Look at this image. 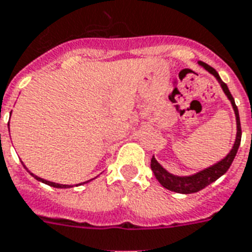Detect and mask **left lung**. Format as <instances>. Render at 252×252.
<instances>
[{
    "label": "left lung",
    "instance_id": "8db88e82",
    "mask_svg": "<svg viewBox=\"0 0 252 252\" xmlns=\"http://www.w3.org/2000/svg\"><path fill=\"white\" fill-rule=\"evenodd\" d=\"M198 64L203 67L205 70L211 74L220 84V87L223 90L224 95L227 96V99L231 103V107L235 113V120H237V134H235V141L233 144L231 151L228 152L227 155L222 158V160L217 161L216 164L210 165L207 168L199 170V172L190 174V176H177L173 173L168 172L158 161L155 158V156L152 157L151 160V169L152 172L155 173V177L157 178V181L160 182L161 185L164 186L165 189L170 190V191H176V193H181V194H191V193H197L199 190L205 189L207 185H210L211 182L217 181L218 178L222 177L224 173L227 172L228 168L233 164L235 155H237L238 148L241 144L242 130H241V120H239V112H238L237 105H235V100H234L233 95L228 91L227 84L224 83L223 80L220 79V74L217 72L213 67H210L206 63H203L199 61Z\"/></svg>",
    "mask_w": 252,
    "mask_h": 252
}]
</instances>
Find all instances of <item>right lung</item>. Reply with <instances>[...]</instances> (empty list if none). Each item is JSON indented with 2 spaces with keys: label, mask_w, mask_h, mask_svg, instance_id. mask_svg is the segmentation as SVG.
I'll use <instances>...</instances> for the list:
<instances>
[{
  "label": "right lung",
  "mask_w": 252,
  "mask_h": 252,
  "mask_svg": "<svg viewBox=\"0 0 252 252\" xmlns=\"http://www.w3.org/2000/svg\"><path fill=\"white\" fill-rule=\"evenodd\" d=\"M24 166H25V169H26V170H28V172L30 173V174H32V177L35 178V180H38V181L43 182V184H46V185L53 186V188H58V189H67V188H72V186H71V185H62V184H57V182H51V181H47V180H43V178L38 177V176H35L34 173L30 172V170H29V169L26 168V165H24ZM90 181H91V180H90ZM86 182H88V181H86ZM86 182H83V184H86ZM79 185H80V184H79ZM76 186H78V185H76Z\"/></svg>",
  "instance_id": "add662e5"
}]
</instances>
